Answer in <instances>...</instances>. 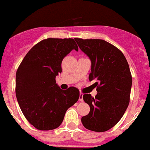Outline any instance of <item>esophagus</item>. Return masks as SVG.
Masks as SVG:
<instances>
[{
    "instance_id": "obj_1",
    "label": "esophagus",
    "mask_w": 150,
    "mask_h": 150,
    "mask_svg": "<svg viewBox=\"0 0 150 150\" xmlns=\"http://www.w3.org/2000/svg\"><path fill=\"white\" fill-rule=\"evenodd\" d=\"M83 93H80V94H79V101H81V102H83Z\"/></svg>"
}]
</instances>
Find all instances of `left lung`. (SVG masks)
Listing matches in <instances>:
<instances>
[{
	"label": "left lung",
	"mask_w": 150,
	"mask_h": 150,
	"mask_svg": "<svg viewBox=\"0 0 150 150\" xmlns=\"http://www.w3.org/2000/svg\"><path fill=\"white\" fill-rule=\"evenodd\" d=\"M91 62L90 81H95L97 94L83 95L90 112L81 118L84 127L103 132L114 127L125 112L130 101L132 77L123 53L101 39L75 38Z\"/></svg>",
	"instance_id": "1"
}]
</instances>
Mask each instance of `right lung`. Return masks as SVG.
Segmentation results:
<instances>
[{"label":"right lung","mask_w":150,"mask_h":150,"mask_svg":"<svg viewBox=\"0 0 150 150\" xmlns=\"http://www.w3.org/2000/svg\"><path fill=\"white\" fill-rule=\"evenodd\" d=\"M72 50H79L72 38H47L27 53L16 75V96L24 116L38 130L50 131L62 124L67 109L78 101L79 91L60 89L56 76L61 63Z\"/></svg>","instance_id":"add662e5"}]
</instances>
